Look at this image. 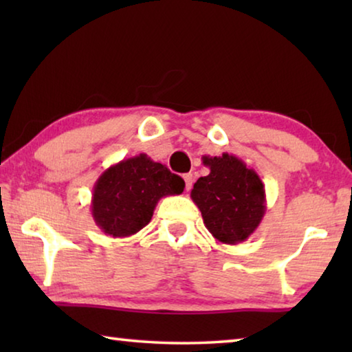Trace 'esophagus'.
Masks as SVG:
<instances>
[{
	"label": "esophagus",
	"mask_w": 352,
	"mask_h": 352,
	"mask_svg": "<svg viewBox=\"0 0 352 352\" xmlns=\"http://www.w3.org/2000/svg\"><path fill=\"white\" fill-rule=\"evenodd\" d=\"M183 178H184V184H186V190H189L190 188H192L194 175H192V174H184V175H183Z\"/></svg>",
	"instance_id": "1"
}]
</instances>
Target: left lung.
<instances>
[{
  "label": "left lung",
  "instance_id": "8db88e82",
  "mask_svg": "<svg viewBox=\"0 0 352 352\" xmlns=\"http://www.w3.org/2000/svg\"><path fill=\"white\" fill-rule=\"evenodd\" d=\"M210 174L200 177L190 199L201 212L214 239L226 245L247 241L258 228L267 210L264 183L256 170L234 155L205 157Z\"/></svg>",
  "mask_w": 352,
  "mask_h": 352
}]
</instances>
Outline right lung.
Listing matches in <instances>:
<instances>
[{"label": "right lung", "mask_w": 352, "mask_h": 352, "mask_svg": "<svg viewBox=\"0 0 352 352\" xmlns=\"http://www.w3.org/2000/svg\"><path fill=\"white\" fill-rule=\"evenodd\" d=\"M183 189L182 177L140 153L100 174L93 188L91 216L107 236L129 237L151 222L160 199Z\"/></svg>", "instance_id": "obj_1"}]
</instances>
